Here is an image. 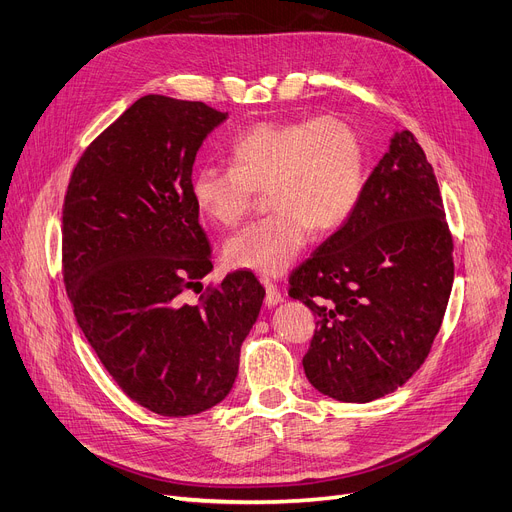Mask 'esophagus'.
I'll return each instance as SVG.
<instances>
[{"label": "esophagus", "mask_w": 512, "mask_h": 512, "mask_svg": "<svg viewBox=\"0 0 512 512\" xmlns=\"http://www.w3.org/2000/svg\"><path fill=\"white\" fill-rule=\"evenodd\" d=\"M262 283H264V290H267V296H264V304H267L269 309H271V306H277L283 300V296L277 290V285L271 283L269 279H262Z\"/></svg>", "instance_id": "1"}]
</instances>
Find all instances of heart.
<instances>
[{
    "instance_id": "obj_1",
    "label": "heart",
    "mask_w": 512,
    "mask_h": 512,
    "mask_svg": "<svg viewBox=\"0 0 512 512\" xmlns=\"http://www.w3.org/2000/svg\"><path fill=\"white\" fill-rule=\"evenodd\" d=\"M231 168L201 166L191 176L197 210L235 227L267 191L271 216L233 235L224 258L235 269L281 275L309 245L313 231H336L365 189V147L340 115L260 121L229 147Z\"/></svg>"
}]
</instances>
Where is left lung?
<instances>
[{
    "label": "left lung",
    "mask_w": 512,
    "mask_h": 512,
    "mask_svg": "<svg viewBox=\"0 0 512 512\" xmlns=\"http://www.w3.org/2000/svg\"><path fill=\"white\" fill-rule=\"evenodd\" d=\"M452 250L433 166L395 132L351 218L290 277L317 317L302 365L319 393L367 403L414 376L452 294Z\"/></svg>",
    "instance_id": "1"
}]
</instances>
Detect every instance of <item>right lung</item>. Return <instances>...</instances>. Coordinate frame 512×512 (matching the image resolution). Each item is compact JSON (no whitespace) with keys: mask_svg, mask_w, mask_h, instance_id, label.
<instances>
[{"mask_svg":"<svg viewBox=\"0 0 512 512\" xmlns=\"http://www.w3.org/2000/svg\"><path fill=\"white\" fill-rule=\"evenodd\" d=\"M227 117L142 96L81 155L65 195L63 271L81 332L121 391L170 418L231 393L264 300L250 271L229 273L201 304L180 298L212 271L191 176Z\"/></svg>","mask_w":512,"mask_h":512,"instance_id":"obj_1","label":"right lung"}]
</instances>
